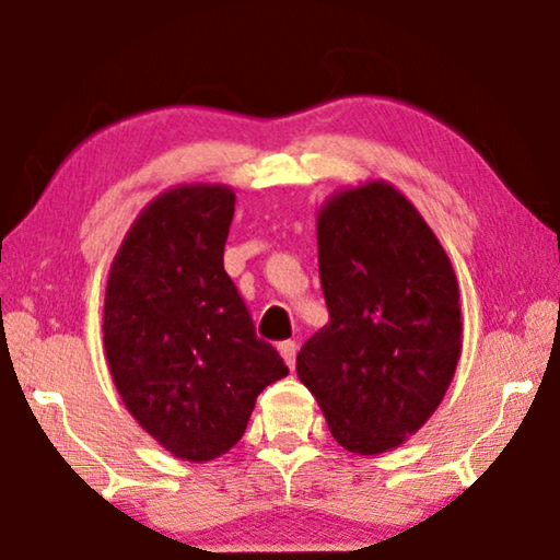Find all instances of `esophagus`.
Listing matches in <instances>:
<instances>
[{
  "mask_svg": "<svg viewBox=\"0 0 560 560\" xmlns=\"http://www.w3.org/2000/svg\"><path fill=\"white\" fill-rule=\"evenodd\" d=\"M279 353H281V358H284L287 366L294 369V363H296V342L294 340L279 342Z\"/></svg>",
  "mask_w": 560,
  "mask_h": 560,
  "instance_id": "1",
  "label": "esophagus"
}]
</instances>
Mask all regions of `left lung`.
I'll return each mask as SVG.
<instances>
[{"instance_id":"1","label":"left lung","mask_w":560,"mask_h":560,"mask_svg":"<svg viewBox=\"0 0 560 560\" xmlns=\"http://www.w3.org/2000/svg\"><path fill=\"white\" fill-rule=\"evenodd\" d=\"M330 323L304 342L296 376L355 456L415 435L456 374L464 319L451 258L397 186L369 178L317 212Z\"/></svg>"}]
</instances>
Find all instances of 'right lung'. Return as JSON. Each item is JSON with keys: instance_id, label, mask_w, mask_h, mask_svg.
I'll return each mask as SVG.
<instances>
[{"instance_id": "right-lung-1", "label": "right lung", "mask_w": 560, "mask_h": 560, "mask_svg": "<svg viewBox=\"0 0 560 560\" xmlns=\"http://www.w3.org/2000/svg\"><path fill=\"white\" fill-rule=\"evenodd\" d=\"M233 212L228 184L161 191L117 248L104 292V355L119 399L191 464L233 448L258 394L289 374L225 273Z\"/></svg>"}]
</instances>
